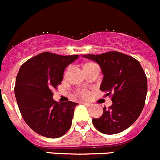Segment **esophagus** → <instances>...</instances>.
<instances>
[{
    "label": "esophagus",
    "instance_id": "34e87169",
    "mask_svg": "<svg viewBox=\"0 0 160 160\" xmlns=\"http://www.w3.org/2000/svg\"><path fill=\"white\" fill-rule=\"evenodd\" d=\"M82 103L84 104L86 107H91V104L89 103V102H84V101H83V102H82Z\"/></svg>",
    "mask_w": 160,
    "mask_h": 160
}]
</instances>
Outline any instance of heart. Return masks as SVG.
Returning a JSON list of instances; mask_svg holds the SVG:
<instances>
[{
  "label": "heart",
  "mask_w": 160,
  "mask_h": 160,
  "mask_svg": "<svg viewBox=\"0 0 160 160\" xmlns=\"http://www.w3.org/2000/svg\"><path fill=\"white\" fill-rule=\"evenodd\" d=\"M89 64H92V63H86L84 66H86V65H89ZM79 94H80V95H81V96H83V97H86V96L87 95V92L85 91V90H79Z\"/></svg>",
  "instance_id": "1"
}]
</instances>
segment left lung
<instances>
[{"label": "left lung", "mask_w": 160, "mask_h": 160, "mask_svg": "<svg viewBox=\"0 0 160 160\" xmlns=\"http://www.w3.org/2000/svg\"><path fill=\"white\" fill-rule=\"evenodd\" d=\"M82 57L98 63L103 75L100 90L112 97L110 109L105 107L100 118L93 119L94 127L107 135L122 132L137 120L145 104L147 79L143 69L136 59L117 51Z\"/></svg>", "instance_id": "1"}]
</instances>
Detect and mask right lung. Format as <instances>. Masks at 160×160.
<instances>
[{
	"mask_svg": "<svg viewBox=\"0 0 160 160\" xmlns=\"http://www.w3.org/2000/svg\"><path fill=\"white\" fill-rule=\"evenodd\" d=\"M78 58L44 52L20 68L14 87L20 112L26 123L43 137H61L71 127L78 103L55 101L52 90L60 84L66 67Z\"/></svg>",
	"mask_w": 160,
	"mask_h": 160,
	"instance_id": "obj_1",
	"label": "right lung"
}]
</instances>
